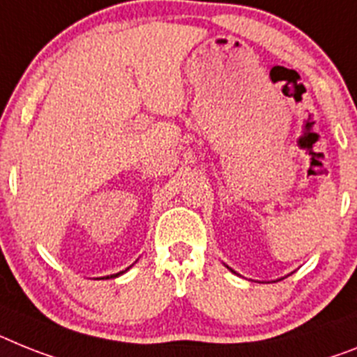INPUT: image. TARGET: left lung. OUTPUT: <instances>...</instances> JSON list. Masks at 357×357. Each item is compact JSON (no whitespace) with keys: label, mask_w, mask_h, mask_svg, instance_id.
<instances>
[{"label":"left lung","mask_w":357,"mask_h":357,"mask_svg":"<svg viewBox=\"0 0 357 357\" xmlns=\"http://www.w3.org/2000/svg\"><path fill=\"white\" fill-rule=\"evenodd\" d=\"M232 272H234V271H232Z\"/></svg>","instance_id":"8db88e82"}]
</instances>
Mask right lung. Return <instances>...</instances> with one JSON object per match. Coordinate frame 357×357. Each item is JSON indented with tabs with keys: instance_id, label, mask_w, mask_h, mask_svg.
I'll use <instances>...</instances> for the list:
<instances>
[{
	"instance_id": "right-lung-1",
	"label": "right lung",
	"mask_w": 357,
	"mask_h": 357,
	"mask_svg": "<svg viewBox=\"0 0 357 357\" xmlns=\"http://www.w3.org/2000/svg\"><path fill=\"white\" fill-rule=\"evenodd\" d=\"M128 268H130V266H128ZM127 268V271H128ZM127 271H121V272H118V274H112V275H107V278H101V280H109V278H118V275H121L123 272H127Z\"/></svg>"
}]
</instances>
